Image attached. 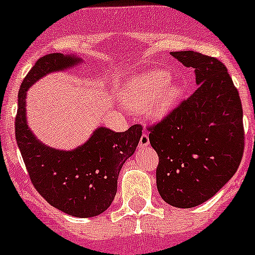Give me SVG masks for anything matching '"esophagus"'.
I'll list each match as a JSON object with an SVG mask.
<instances>
[{"label": "esophagus", "mask_w": 255, "mask_h": 255, "mask_svg": "<svg viewBox=\"0 0 255 255\" xmlns=\"http://www.w3.org/2000/svg\"><path fill=\"white\" fill-rule=\"evenodd\" d=\"M148 144H149L148 133L143 132V133H142V135H141V138H139V147H141V148H146Z\"/></svg>", "instance_id": "esophagus-1"}]
</instances>
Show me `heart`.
Segmentation results:
<instances>
[{"instance_id": "heart-1", "label": "heart", "mask_w": 255, "mask_h": 255, "mask_svg": "<svg viewBox=\"0 0 255 255\" xmlns=\"http://www.w3.org/2000/svg\"><path fill=\"white\" fill-rule=\"evenodd\" d=\"M181 89L168 82V74L163 70H151L135 75L125 92L123 102L129 108L141 109L146 106L147 113L161 118L171 111Z\"/></svg>"}]
</instances>
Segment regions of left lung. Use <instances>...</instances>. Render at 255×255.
<instances>
[{"instance_id":"8db88e82","label":"left lung","mask_w":255,"mask_h":255,"mask_svg":"<svg viewBox=\"0 0 255 255\" xmlns=\"http://www.w3.org/2000/svg\"><path fill=\"white\" fill-rule=\"evenodd\" d=\"M192 68L197 88L162 120L148 126L158 154L157 189L171 206L194 208L234 176L244 153L239 93L227 68L196 51L171 52Z\"/></svg>"}]
</instances>
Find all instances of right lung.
Listing matches in <instances>:
<instances>
[{"label": "right lung", "instance_id": "1", "mask_svg": "<svg viewBox=\"0 0 255 255\" xmlns=\"http://www.w3.org/2000/svg\"><path fill=\"white\" fill-rule=\"evenodd\" d=\"M79 61L55 52L35 63L18 92L15 137L36 191L50 205L69 215L92 218L111 206L120 171L138 146L142 126L134 125L125 132L101 127L79 148L59 151L35 138L25 116L26 90L30 85L50 71L63 70Z\"/></svg>", "mask_w": 255, "mask_h": 255}]
</instances>
